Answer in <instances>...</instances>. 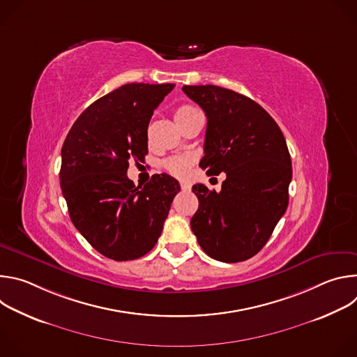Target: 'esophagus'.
<instances>
[{"mask_svg":"<svg viewBox=\"0 0 357 357\" xmlns=\"http://www.w3.org/2000/svg\"><path fill=\"white\" fill-rule=\"evenodd\" d=\"M181 189H182V190H189V189H190V185L186 183V182H181Z\"/></svg>","mask_w":357,"mask_h":357,"instance_id":"1","label":"esophagus"}]
</instances>
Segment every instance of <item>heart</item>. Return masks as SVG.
<instances>
[{
    "mask_svg": "<svg viewBox=\"0 0 357 357\" xmlns=\"http://www.w3.org/2000/svg\"><path fill=\"white\" fill-rule=\"evenodd\" d=\"M196 110L195 107L192 106H188V105H183V106H179L176 110H175V119L176 117H181V116H185L190 112ZM189 164H190V160L186 158V157H174V158H169L168 161H165V168L168 172H171L172 175H176V176H183L186 172H188V168H189Z\"/></svg>",
    "mask_w": 357,
    "mask_h": 357,
    "instance_id": "obj_1",
    "label": "heart"
}]
</instances>
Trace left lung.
Returning a JSON list of instances; mask_svg holds the SVG:
<instances>
[{"label":"left lung","instance_id":"8db88e82","mask_svg":"<svg viewBox=\"0 0 357 357\" xmlns=\"http://www.w3.org/2000/svg\"><path fill=\"white\" fill-rule=\"evenodd\" d=\"M208 119V175L226 174L222 190L193 185L199 208L190 227L208 256L223 263L251 259L271 237L288 206L291 157L282 131L256 101L213 84L183 86Z\"/></svg>","mask_w":357,"mask_h":357}]
</instances>
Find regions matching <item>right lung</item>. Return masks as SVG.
Instances as JSON below:
<instances>
[{
	"label": "right lung",
	"instance_id": "obj_1",
	"mask_svg": "<svg viewBox=\"0 0 357 357\" xmlns=\"http://www.w3.org/2000/svg\"><path fill=\"white\" fill-rule=\"evenodd\" d=\"M172 83H130L96 100L72 126L63 146L61 188L80 234L105 257L128 261L152 250L162 233L176 179L152 175L144 186L127 176L148 154V124Z\"/></svg>",
	"mask_w": 357,
	"mask_h": 357
}]
</instances>
